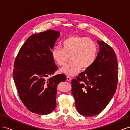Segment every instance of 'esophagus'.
I'll use <instances>...</instances> for the list:
<instances>
[{
	"label": "esophagus",
	"mask_w": 130,
	"mask_h": 130,
	"mask_svg": "<svg viewBox=\"0 0 130 130\" xmlns=\"http://www.w3.org/2000/svg\"><path fill=\"white\" fill-rule=\"evenodd\" d=\"M66 78H67V81H69V82L71 81V80H72V78L69 77V76H67Z\"/></svg>",
	"instance_id": "1"
}]
</instances>
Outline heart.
<instances>
[{
  "label": "heart",
  "instance_id": "obj_1",
  "mask_svg": "<svg viewBox=\"0 0 130 130\" xmlns=\"http://www.w3.org/2000/svg\"><path fill=\"white\" fill-rule=\"evenodd\" d=\"M62 49L54 48L52 58L58 66H64L70 57L72 62L61 69L60 72L73 76L82 68L88 69L95 62L98 53L96 43L92 38L80 35H70L62 41Z\"/></svg>",
  "mask_w": 130,
  "mask_h": 130
}]
</instances>
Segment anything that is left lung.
Instances as JSON below:
<instances>
[{
	"label": "left lung",
	"instance_id": "obj_1",
	"mask_svg": "<svg viewBox=\"0 0 130 130\" xmlns=\"http://www.w3.org/2000/svg\"><path fill=\"white\" fill-rule=\"evenodd\" d=\"M99 52L90 68L72 80V93L78 112L92 117L101 112L115 94L118 78V65L114 50L98 41Z\"/></svg>",
	"mask_w": 130,
	"mask_h": 130
}]
</instances>
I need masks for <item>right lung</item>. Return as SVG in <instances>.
Listing matches in <instances>:
<instances>
[{
    "mask_svg": "<svg viewBox=\"0 0 130 130\" xmlns=\"http://www.w3.org/2000/svg\"><path fill=\"white\" fill-rule=\"evenodd\" d=\"M60 35L53 30L31 35L14 61L13 76L18 95L29 111L38 115H48L54 111L57 86L66 80L63 74L50 77L58 68L52 50Z\"/></svg>",
    "mask_w": 130,
    "mask_h": 130,
    "instance_id": "obj_1",
    "label": "right lung"
}]
</instances>
